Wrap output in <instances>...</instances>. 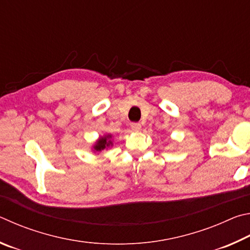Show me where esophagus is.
Here are the masks:
<instances>
[{
    "label": "esophagus",
    "mask_w": 250,
    "mask_h": 250,
    "mask_svg": "<svg viewBox=\"0 0 250 250\" xmlns=\"http://www.w3.org/2000/svg\"><path fill=\"white\" fill-rule=\"evenodd\" d=\"M130 127H132V129L135 130V132H139V130L142 129V125L139 124V123H132Z\"/></svg>",
    "instance_id": "esophagus-1"
}]
</instances>
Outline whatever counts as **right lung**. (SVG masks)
<instances>
[{"label": "right lung", "instance_id": "add662e5", "mask_svg": "<svg viewBox=\"0 0 250 250\" xmlns=\"http://www.w3.org/2000/svg\"><path fill=\"white\" fill-rule=\"evenodd\" d=\"M113 146V136L111 134H105L103 136H100L96 139L95 143L92 145L91 150L94 152V154H98V152L102 151L104 149H108L109 147Z\"/></svg>", "mask_w": 250, "mask_h": 250}]
</instances>
